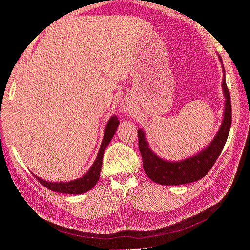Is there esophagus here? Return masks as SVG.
I'll use <instances>...</instances> for the list:
<instances>
[{
  "mask_svg": "<svg viewBox=\"0 0 250 250\" xmlns=\"http://www.w3.org/2000/svg\"><path fill=\"white\" fill-rule=\"evenodd\" d=\"M123 109H124V111H130V109H131V104H130V102H128V101H124L123 102Z\"/></svg>",
  "mask_w": 250,
  "mask_h": 250,
  "instance_id": "1",
  "label": "esophagus"
}]
</instances>
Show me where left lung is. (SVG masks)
I'll use <instances>...</instances> for the list:
<instances>
[{"label": "left lung", "instance_id": "left-lung-1", "mask_svg": "<svg viewBox=\"0 0 250 250\" xmlns=\"http://www.w3.org/2000/svg\"><path fill=\"white\" fill-rule=\"evenodd\" d=\"M219 59L222 62L220 56ZM222 86L225 96L223 122L210 145L202 150L200 153L181 162H167L162 160L152 152V150L149 149L144 131L141 129L138 130L139 149L143 158V168L151 180L165 186H177L199 180L208 173L222 152L231 126L230 95L226 85L225 74L223 75Z\"/></svg>", "mask_w": 250, "mask_h": 250}]
</instances>
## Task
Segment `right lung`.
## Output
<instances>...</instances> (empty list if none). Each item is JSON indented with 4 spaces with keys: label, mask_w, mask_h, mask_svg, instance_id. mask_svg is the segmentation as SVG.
I'll return each mask as SVG.
<instances>
[{
    "label": "right lung",
    "mask_w": 250,
    "mask_h": 250,
    "mask_svg": "<svg viewBox=\"0 0 250 250\" xmlns=\"http://www.w3.org/2000/svg\"><path fill=\"white\" fill-rule=\"evenodd\" d=\"M119 124L120 122L116 116H112L109 119L107 126L105 128L104 138L101 144V147L99 149V153H98L96 161L93 164L92 167H90L88 172L83 177L75 179L73 181H69V183H49V181H46L34 175L35 178L39 180L43 187H46L47 188H49V190L53 192H57V193L82 194L92 190L100 177V170L102 166L104 151L106 149L110 140L112 139L113 134H115Z\"/></svg>",
    "instance_id": "obj_1"
}]
</instances>
